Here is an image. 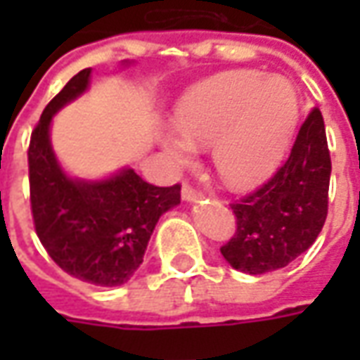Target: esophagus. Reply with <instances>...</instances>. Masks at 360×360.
<instances>
[{
    "label": "esophagus",
    "instance_id": "obj_1",
    "mask_svg": "<svg viewBox=\"0 0 360 360\" xmlns=\"http://www.w3.org/2000/svg\"><path fill=\"white\" fill-rule=\"evenodd\" d=\"M181 196H183V200H198V198H200V193H198L193 185L185 183L183 188H181Z\"/></svg>",
    "mask_w": 360,
    "mask_h": 360
}]
</instances>
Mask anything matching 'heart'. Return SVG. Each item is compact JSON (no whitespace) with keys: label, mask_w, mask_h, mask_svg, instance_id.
I'll list each match as a JSON object with an SVG mask.
<instances>
[{"label":"heart","mask_w":360,"mask_h":360,"mask_svg":"<svg viewBox=\"0 0 360 360\" xmlns=\"http://www.w3.org/2000/svg\"><path fill=\"white\" fill-rule=\"evenodd\" d=\"M179 131L164 136L173 164L188 165L195 146H214V164L229 187L264 181L289 148L299 121V96L283 79L231 71L198 84L175 111Z\"/></svg>","instance_id":"obj_1"}]
</instances>
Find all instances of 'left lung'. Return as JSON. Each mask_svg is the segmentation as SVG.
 Returning a JSON list of instances; mask_svg holds the SVG:
<instances>
[{"instance_id":"8db88e82","label":"left lung","mask_w":360,"mask_h":360,"mask_svg":"<svg viewBox=\"0 0 360 360\" xmlns=\"http://www.w3.org/2000/svg\"><path fill=\"white\" fill-rule=\"evenodd\" d=\"M332 160L324 117L312 108L283 165L257 191L235 200V233L221 255L235 270L266 274L302 255L328 216Z\"/></svg>"}]
</instances>
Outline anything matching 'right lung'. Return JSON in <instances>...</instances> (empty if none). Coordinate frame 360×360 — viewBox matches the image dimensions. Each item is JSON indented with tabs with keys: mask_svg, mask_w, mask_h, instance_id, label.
<instances>
[{
	"mask_svg": "<svg viewBox=\"0 0 360 360\" xmlns=\"http://www.w3.org/2000/svg\"><path fill=\"white\" fill-rule=\"evenodd\" d=\"M82 69L51 100L28 144L34 229L46 252L69 276L102 287L123 285L144 260L160 216L181 202V185L156 187L133 169L86 183L61 172L50 144L51 115L89 89Z\"/></svg>",
	"mask_w": 360,
	"mask_h": 360,
	"instance_id": "1",
	"label": "right lung"
}]
</instances>
